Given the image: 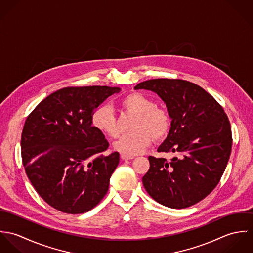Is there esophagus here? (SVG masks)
<instances>
[{
  "mask_svg": "<svg viewBox=\"0 0 253 253\" xmlns=\"http://www.w3.org/2000/svg\"><path fill=\"white\" fill-rule=\"evenodd\" d=\"M121 158H122V160H124V161H127V160H132L134 157H133V156H129V155L122 154V155H121Z\"/></svg>",
  "mask_w": 253,
  "mask_h": 253,
  "instance_id": "esophagus-1",
  "label": "esophagus"
}]
</instances>
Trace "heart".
<instances>
[{"mask_svg": "<svg viewBox=\"0 0 253 253\" xmlns=\"http://www.w3.org/2000/svg\"><path fill=\"white\" fill-rule=\"evenodd\" d=\"M121 106L126 113L135 115L130 133L122 136L114 148L125 155H137L150 145L152 138L164 139L170 128V116L166 109L155 106L154 101L140 92H132L121 100ZM91 123L94 128L111 138L120 134L118 119L111 106L103 104L92 113Z\"/></svg>", "mask_w": 253, "mask_h": 253, "instance_id": "heart-1", "label": "heart"}]
</instances>
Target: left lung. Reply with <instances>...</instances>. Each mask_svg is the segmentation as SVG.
<instances>
[{
  "label": "left lung",
  "mask_w": 253,
  "mask_h": 253,
  "mask_svg": "<svg viewBox=\"0 0 253 253\" xmlns=\"http://www.w3.org/2000/svg\"><path fill=\"white\" fill-rule=\"evenodd\" d=\"M134 88L156 92L171 118L158 152L174 156L170 161L148 158L150 169L142 178L147 193L171 209L199 203L216 187L231 155L232 130L224 109L203 87L185 80H148Z\"/></svg>",
  "instance_id": "left-lung-1"
}]
</instances>
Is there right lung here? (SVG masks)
<instances>
[{
    "label": "right lung",
    "instance_id": "obj_1",
    "mask_svg": "<svg viewBox=\"0 0 253 253\" xmlns=\"http://www.w3.org/2000/svg\"><path fill=\"white\" fill-rule=\"evenodd\" d=\"M119 87L61 88L37 105L21 134L25 172L40 197L69 214L86 212L104 198L120 154H105L108 141L91 116Z\"/></svg>",
    "mask_w": 253,
    "mask_h": 253
}]
</instances>
